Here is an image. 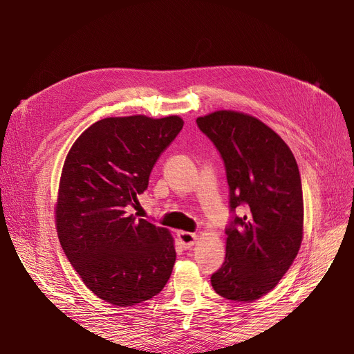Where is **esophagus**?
<instances>
[{
  "instance_id": "obj_1",
  "label": "esophagus",
  "mask_w": 354,
  "mask_h": 354,
  "mask_svg": "<svg viewBox=\"0 0 354 354\" xmlns=\"http://www.w3.org/2000/svg\"><path fill=\"white\" fill-rule=\"evenodd\" d=\"M178 238L185 250L192 248L196 243V234H191L187 231H178Z\"/></svg>"
}]
</instances>
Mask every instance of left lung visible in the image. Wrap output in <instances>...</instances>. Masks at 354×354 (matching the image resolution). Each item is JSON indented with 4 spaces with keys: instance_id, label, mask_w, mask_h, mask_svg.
<instances>
[{
    "instance_id": "1",
    "label": "left lung",
    "mask_w": 354,
    "mask_h": 354,
    "mask_svg": "<svg viewBox=\"0 0 354 354\" xmlns=\"http://www.w3.org/2000/svg\"><path fill=\"white\" fill-rule=\"evenodd\" d=\"M219 151L234 212L225 230V261L212 274L216 294L254 301L288 271L303 241L301 178L287 143L254 116L218 110L196 119ZM243 206L246 215L234 209Z\"/></svg>"
}]
</instances>
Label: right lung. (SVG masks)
<instances>
[{
	"label": "right lung",
	"instance_id": "right-lung-1",
	"mask_svg": "<svg viewBox=\"0 0 354 354\" xmlns=\"http://www.w3.org/2000/svg\"><path fill=\"white\" fill-rule=\"evenodd\" d=\"M182 127L179 116L106 118L84 130L64 160L55 203L62 248L87 288L113 306L151 300L172 274L171 232L129 209Z\"/></svg>",
	"mask_w": 354,
	"mask_h": 354
}]
</instances>
